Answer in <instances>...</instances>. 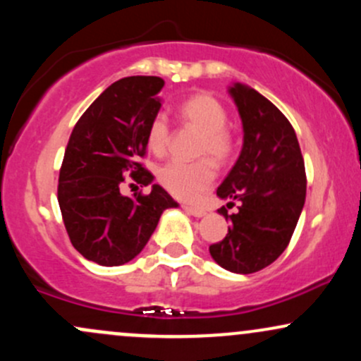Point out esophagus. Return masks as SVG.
Here are the masks:
<instances>
[{"label": "esophagus", "mask_w": 361, "mask_h": 361, "mask_svg": "<svg viewBox=\"0 0 361 361\" xmlns=\"http://www.w3.org/2000/svg\"><path fill=\"white\" fill-rule=\"evenodd\" d=\"M183 211L188 214V216L193 217H202L205 216V211L202 207H193V205H183Z\"/></svg>", "instance_id": "34e87169"}]
</instances>
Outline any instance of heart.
Returning a JSON list of instances; mask_svg holds the SVG:
<instances>
[{"label": "heart", "instance_id": "1", "mask_svg": "<svg viewBox=\"0 0 361 361\" xmlns=\"http://www.w3.org/2000/svg\"><path fill=\"white\" fill-rule=\"evenodd\" d=\"M178 118L188 128L200 133L197 156L211 157L224 164L233 154V138L226 130L228 113L211 94H195L178 106ZM171 138L166 116L156 114L147 130V145L154 154H164ZM216 178V168L210 159L195 162L169 161L157 169V181L171 195L181 200H195Z\"/></svg>", "mask_w": 361, "mask_h": 361}]
</instances>
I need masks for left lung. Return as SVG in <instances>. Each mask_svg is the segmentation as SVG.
<instances>
[{"instance_id":"8db88e82","label":"left lung","mask_w":361,"mask_h":361,"mask_svg":"<svg viewBox=\"0 0 361 361\" xmlns=\"http://www.w3.org/2000/svg\"><path fill=\"white\" fill-rule=\"evenodd\" d=\"M243 128L238 161L217 188V197L238 202L236 214L221 207L229 221L226 238L209 247L221 267L252 274L286 250L307 195L305 162L291 123L262 94L235 82L228 87Z\"/></svg>"}]
</instances>
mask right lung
<instances>
[{
    "mask_svg": "<svg viewBox=\"0 0 361 361\" xmlns=\"http://www.w3.org/2000/svg\"><path fill=\"white\" fill-rule=\"evenodd\" d=\"M159 77L114 82L80 116L71 132L58 202L75 250L104 267L130 262L144 250L161 214L178 202L154 183L149 195L126 197V176L147 187L154 176L138 162L147 149V130L159 113Z\"/></svg>",
    "mask_w": 361,
    "mask_h": 361,
    "instance_id": "add662e5",
    "label": "right lung"
}]
</instances>
